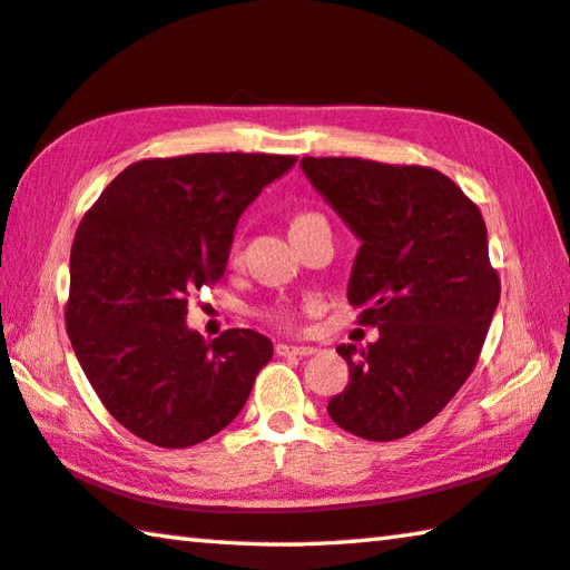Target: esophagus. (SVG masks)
Here are the masks:
<instances>
[{
	"mask_svg": "<svg viewBox=\"0 0 570 570\" xmlns=\"http://www.w3.org/2000/svg\"><path fill=\"white\" fill-rule=\"evenodd\" d=\"M314 352H316L314 346H308V344H284V342L276 344V354L278 356H308V354H314Z\"/></svg>",
	"mask_w": 570,
	"mask_h": 570,
	"instance_id": "obj_1",
	"label": "esophagus"
}]
</instances>
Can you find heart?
<instances>
[{
  "label": "heart",
  "instance_id": "obj_1",
  "mask_svg": "<svg viewBox=\"0 0 570 570\" xmlns=\"http://www.w3.org/2000/svg\"><path fill=\"white\" fill-rule=\"evenodd\" d=\"M306 218H314V216H308V214H304V216H296V218L292 220V226H294V224H302V220H306ZM278 320H288V316H286L284 312H278Z\"/></svg>",
  "mask_w": 570,
  "mask_h": 570
}]
</instances>
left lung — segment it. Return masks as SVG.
<instances>
[{"label": "left lung", "mask_w": 570, "mask_h": 570, "mask_svg": "<svg viewBox=\"0 0 570 570\" xmlns=\"http://www.w3.org/2000/svg\"><path fill=\"white\" fill-rule=\"evenodd\" d=\"M302 170L360 238L346 298L380 330L366 346H336L350 384L326 412L356 438H404L455 397L493 322L500 278L485 220L432 168L304 158Z\"/></svg>", "instance_id": "8db88e82"}]
</instances>
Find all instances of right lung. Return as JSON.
<instances>
[{
    "instance_id": "add662e5",
    "label": "right lung",
    "mask_w": 570,
    "mask_h": 570,
    "mask_svg": "<svg viewBox=\"0 0 570 570\" xmlns=\"http://www.w3.org/2000/svg\"><path fill=\"white\" fill-rule=\"evenodd\" d=\"M294 156L198 153L140 160L102 190L70 254L67 334L105 407L158 448H190L236 420L268 336L228 330L206 342L188 296L226 272L234 230Z\"/></svg>"
}]
</instances>
